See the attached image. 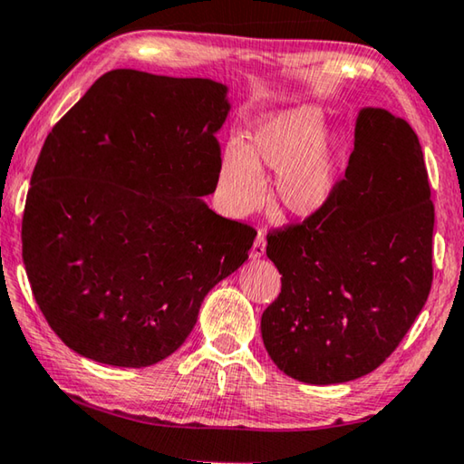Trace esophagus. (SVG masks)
<instances>
[{
    "instance_id": "obj_1",
    "label": "esophagus",
    "mask_w": 464,
    "mask_h": 464,
    "mask_svg": "<svg viewBox=\"0 0 464 464\" xmlns=\"http://www.w3.org/2000/svg\"><path fill=\"white\" fill-rule=\"evenodd\" d=\"M264 254H266V235L262 231H257L249 256H251V260H260V257H264Z\"/></svg>"
}]
</instances>
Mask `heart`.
I'll return each instance as SVG.
<instances>
[{"label": "heart", "mask_w": 464, "mask_h": 464, "mask_svg": "<svg viewBox=\"0 0 464 464\" xmlns=\"http://www.w3.org/2000/svg\"><path fill=\"white\" fill-rule=\"evenodd\" d=\"M272 171L274 198L288 215H317L335 188V137L324 114L298 106L270 116L243 145H229L217 171L218 198L231 217H247L266 200L264 174Z\"/></svg>", "instance_id": "heart-1"}]
</instances>
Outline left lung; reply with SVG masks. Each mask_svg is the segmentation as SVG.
Masks as SVG:
<instances>
[{"instance_id":"left-lung-1","label":"left lung","mask_w":464,"mask_h":464,"mask_svg":"<svg viewBox=\"0 0 464 464\" xmlns=\"http://www.w3.org/2000/svg\"><path fill=\"white\" fill-rule=\"evenodd\" d=\"M434 204L421 145L384 108L358 112L354 151L332 198L268 237L282 288L262 315L272 362L290 379L337 384L379 368L431 286Z\"/></svg>"}]
</instances>
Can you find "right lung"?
I'll use <instances>...</instances> for the list:
<instances>
[{"instance_id": "obj_1", "label": "right lung", "mask_w": 464, "mask_h": 464, "mask_svg": "<svg viewBox=\"0 0 464 464\" xmlns=\"http://www.w3.org/2000/svg\"><path fill=\"white\" fill-rule=\"evenodd\" d=\"M229 88L137 69L102 75L38 155L22 256L53 332L93 362L143 368L196 325L254 229L208 208Z\"/></svg>"}]
</instances>
